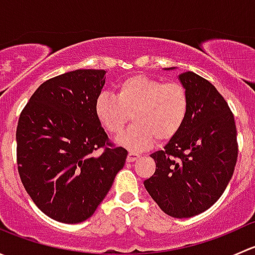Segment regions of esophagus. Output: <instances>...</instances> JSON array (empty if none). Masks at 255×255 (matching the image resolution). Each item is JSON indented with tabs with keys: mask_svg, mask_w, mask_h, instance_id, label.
<instances>
[{
	"mask_svg": "<svg viewBox=\"0 0 255 255\" xmlns=\"http://www.w3.org/2000/svg\"><path fill=\"white\" fill-rule=\"evenodd\" d=\"M139 156L140 155L138 153H134V151H129V153H128V155H127V161H128V163H132V161L137 160Z\"/></svg>",
	"mask_w": 255,
	"mask_h": 255,
	"instance_id": "1",
	"label": "esophagus"
}]
</instances>
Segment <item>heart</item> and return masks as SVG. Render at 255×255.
Returning a JSON list of instances; mask_svg holds the SVG:
<instances>
[{"mask_svg":"<svg viewBox=\"0 0 255 255\" xmlns=\"http://www.w3.org/2000/svg\"><path fill=\"white\" fill-rule=\"evenodd\" d=\"M130 113L134 123L118 143L142 150L155 139L166 142L180 132L189 113V95L179 82L134 75L117 85L116 96L102 92L95 102L97 120L113 135L122 133Z\"/></svg>","mask_w":255,"mask_h":255,"instance_id":"b5f03b06","label":"heart"}]
</instances>
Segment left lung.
<instances>
[{
  "mask_svg": "<svg viewBox=\"0 0 255 255\" xmlns=\"http://www.w3.org/2000/svg\"><path fill=\"white\" fill-rule=\"evenodd\" d=\"M179 80L189 95L187 118L163 150L150 155L156 169L144 186L166 215L189 218L212 206L232 179L237 129L228 104L210 81L192 71Z\"/></svg>",
  "mask_w": 255,
  "mask_h": 255,
  "instance_id": "obj_1",
  "label": "left lung"
}]
</instances>
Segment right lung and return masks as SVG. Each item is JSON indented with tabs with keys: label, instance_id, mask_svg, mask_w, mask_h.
Here are the masks:
<instances>
[{
	"label": "right lung",
	"instance_id": "right-lung-1",
	"mask_svg": "<svg viewBox=\"0 0 255 255\" xmlns=\"http://www.w3.org/2000/svg\"><path fill=\"white\" fill-rule=\"evenodd\" d=\"M106 71L79 69L43 82L19 116L18 173L48 217L79 223L106 197L128 151L109 142L95 115Z\"/></svg>",
	"mask_w": 255,
	"mask_h": 255
}]
</instances>
